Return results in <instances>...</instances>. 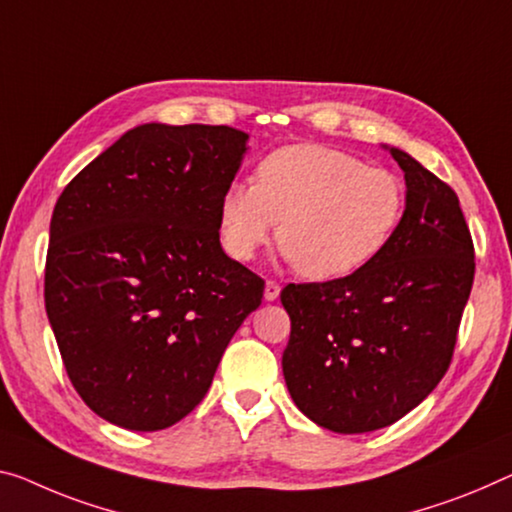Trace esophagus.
<instances>
[{
    "label": "esophagus",
    "instance_id": "obj_1",
    "mask_svg": "<svg viewBox=\"0 0 512 512\" xmlns=\"http://www.w3.org/2000/svg\"><path fill=\"white\" fill-rule=\"evenodd\" d=\"M279 293H281V286L277 281H267L265 283V293H263L265 302H274L279 297Z\"/></svg>",
    "mask_w": 512,
    "mask_h": 512
}]
</instances>
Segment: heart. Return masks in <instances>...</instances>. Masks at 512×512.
I'll use <instances>...</instances> for the list:
<instances>
[{
	"label": "heart",
	"instance_id": "1",
	"mask_svg": "<svg viewBox=\"0 0 512 512\" xmlns=\"http://www.w3.org/2000/svg\"><path fill=\"white\" fill-rule=\"evenodd\" d=\"M405 203L403 180L391 171L338 148L295 144L263 157L254 185L226 187L219 233L226 251L247 261L279 226L295 270L332 281L364 270L389 247Z\"/></svg>",
	"mask_w": 512,
	"mask_h": 512
}]
</instances>
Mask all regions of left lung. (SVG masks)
I'll use <instances>...</instances> for the list:
<instances>
[{"mask_svg":"<svg viewBox=\"0 0 512 512\" xmlns=\"http://www.w3.org/2000/svg\"><path fill=\"white\" fill-rule=\"evenodd\" d=\"M405 174V215L389 247L350 277L288 283L281 366L318 426L387 428L442 380L474 283V245L458 194L410 153L382 144Z\"/></svg>","mask_w":512,"mask_h":512,"instance_id":"obj_1","label":"left lung"}]
</instances>
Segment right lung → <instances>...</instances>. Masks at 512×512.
Masks as SVG:
<instances>
[{
	"label": "right lung",
	"mask_w": 512,
	"mask_h": 512,
	"mask_svg": "<svg viewBox=\"0 0 512 512\" xmlns=\"http://www.w3.org/2000/svg\"><path fill=\"white\" fill-rule=\"evenodd\" d=\"M247 141L229 125H137L54 206L45 311L70 382L114 426L153 432L190 414L261 306L263 279L219 242Z\"/></svg>",
	"instance_id": "obj_1"
}]
</instances>
